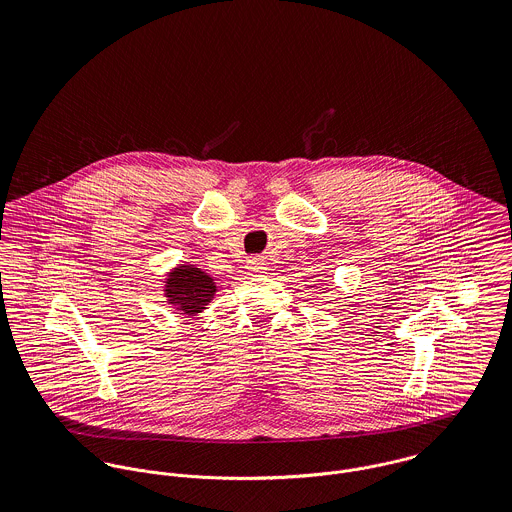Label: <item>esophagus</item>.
Segmentation results:
<instances>
[{
	"label": "esophagus",
	"instance_id": "obj_1",
	"mask_svg": "<svg viewBox=\"0 0 512 512\" xmlns=\"http://www.w3.org/2000/svg\"><path fill=\"white\" fill-rule=\"evenodd\" d=\"M246 268H248V274H264L266 262H264V258H250L246 262Z\"/></svg>",
	"mask_w": 512,
	"mask_h": 512
}]
</instances>
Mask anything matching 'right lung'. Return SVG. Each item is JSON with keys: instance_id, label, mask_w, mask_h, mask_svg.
<instances>
[{"instance_id": "obj_1", "label": "right lung", "mask_w": 512, "mask_h": 512, "mask_svg": "<svg viewBox=\"0 0 512 512\" xmlns=\"http://www.w3.org/2000/svg\"><path fill=\"white\" fill-rule=\"evenodd\" d=\"M165 284V297L169 303L189 315L203 311L217 290L213 278L195 266H179L171 272Z\"/></svg>"}]
</instances>
